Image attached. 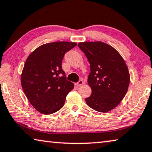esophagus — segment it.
Instances as JSON below:
<instances>
[{"instance_id": "obj_1", "label": "esophagus", "mask_w": 152, "mask_h": 152, "mask_svg": "<svg viewBox=\"0 0 152 152\" xmlns=\"http://www.w3.org/2000/svg\"><path fill=\"white\" fill-rule=\"evenodd\" d=\"M83 84H84L83 80H79L78 82H77V83L76 84V85L78 86H80L82 85Z\"/></svg>"}]
</instances>
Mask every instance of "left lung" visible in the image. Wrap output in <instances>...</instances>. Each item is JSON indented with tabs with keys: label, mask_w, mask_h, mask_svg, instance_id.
Returning a JSON list of instances; mask_svg holds the SVG:
<instances>
[{
	"label": "left lung",
	"mask_w": 152,
	"mask_h": 152,
	"mask_svg": "<svg viewBox=\"0 0 152 152\" xmlns=\"http://www.w3.org/2000/svg\"><path fill=\"white\" fill-rule=\"evenodd\" d=\"M78 46L91 66L88 84L92 94L85 99L86 104L98 112L111 110L124 98L129 84L124 60L115 48L103 42H82Z\"/></svg>",
	"instance_id": "left-lung-1"
}]
</instances>
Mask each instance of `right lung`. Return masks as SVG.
Instances as JSON below:
<instances>
[{
  "label": "right lung",
  "mask_w": 152,
  "mask_h": 152,
  "mask_svg": "<svg viewBox=\"0 0 152 152\" xmlns=\"http://www.w3.org/2000/svg\"><path fill=\"white\" fill-rule=\"evenodd\" d=\"M76 45L68 42L46 43L33 51L25 61L20 77L23 90L32 106L43 115L61 109L74 88L72 82L66 80L61 61Z\"/></svg>",
  "instance_id": "right-lung-1"
}]
</instances>
